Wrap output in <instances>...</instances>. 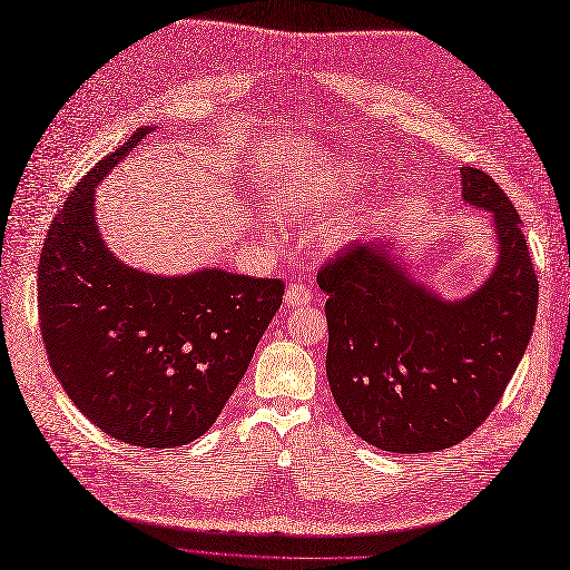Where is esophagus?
<instances>
[{
  "label": "esophagus",
  "mask_w": 570,
  "mask_h": 570,
  "mask_svg": "<svg viewBox=\"0 0 570 570\" xmlns=\"http://www.w3.org/2000/svg\"><path fill=\"white\" fill-rule=\"evenodd\" d=\"M313 302V294L308 287L304 285H289L287 292H285V306L287 308H299V306H306Z\"/></svg>",
  "instance_id": "34e87169"
}]
</instances>
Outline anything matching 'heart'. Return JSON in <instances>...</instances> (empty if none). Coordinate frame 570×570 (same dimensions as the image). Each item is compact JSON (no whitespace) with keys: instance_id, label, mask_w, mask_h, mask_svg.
<instances>
[{"instance_id":"1","label":"heart","mask_w":570,"mask_h":570,"mask_svg":"<svg viewBox=\"0 0 570 570\" xmlns=\"http://www.w3.org/2000/svg\"><path fill=\"white\" fill-rule=\"evenodd\" d=\"M366 180L368 176L362 167L350 165L347 169L332 174L322 183H313V185L285 183L276 193L274 202L278 208H287V210L296 206H332L355 197L357 189H362ZM364 227H366V215L343 213L341 218H336L327 229H324V248L338 250L347 246V243H352L364 232Z\"/></svg>"}]
</instances>
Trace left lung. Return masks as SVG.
Returning <instances> with one entry per match:
<instances>
[{"mask_svg":"<svg viewBox=\"0 0 570 570\" xmlns=\"http://www.w3.org/2000/svg\"><path fill=\"white\" fill-rule=\"evenodd\" d=\"M462 197L492 215L497 266L459 299H443L392 253L364 243L317 274L330 294L327 377L350 429L385 452L462 443L487 420L524 357L538 278L518 210L480 169L462 167Z\"/></svg>","mask_w":570,"mask_h":570,"instance_id":"left-lung-1","label":"left lung"}]
</instances>
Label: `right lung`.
<instances>
[{"mask_svg":"<svg viewBox=\"0 0 570 570\" xmlns=\"http://www.w3.org/2000/svg\"><path fill=\"white\" fill-rule=\"evenodd\" d=\"M150 131L104 157L52 218L39 324L52 373L95 426L129 445L176 448L218 420L285 285L225 268L157 276L114 255L95 220V187Z\"/></svg>","mask_w":570,"mask_h":570,"instance_id":"add662e5","label":"right lung"}]
</instances>
